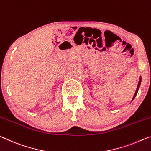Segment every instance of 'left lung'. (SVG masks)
Instances as JSON below:
<instances>
[{
	"instance_id": "8db88e82",
	"label": "left lung",
	"mask_w": 151,
	"mask_h": 151,
	"mask_svg": "<svg viewBox=\"0 0 151 151\" xmlns=\"http://www.w3.org/2000/svg\"><path fill=\"white\" fill-rule=\"evenodd\" d=\"M141 81H142V78H141V76L140 77V80H139V82H138V86H137V89H136V92H135V94H134V97H133V98H132V100H134V99L136 98V94H137V93H138V89H139V88H140V84H141Z\"/></svg>"
}]
</instances>
